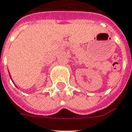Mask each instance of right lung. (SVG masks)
<instances>
[{
	"label": "right lung",
	"mask_w": 132,
	"mask_h": 132,
	"mask_svg": "<svg viewBox=\"0 0 132 132\" xmlns=\"http://www.w3.org/2000/svg\"><path fill=\"white\" fill-rule=\"evenodd\" d=\"M10 79H12V82H13V83H14V81H13L12 79V76H10ZM14 85H15V86H16V84H14ZM16 87H17V86H16Z\"/></svg>",
	"instance_id": "1"
}]
</instances>
